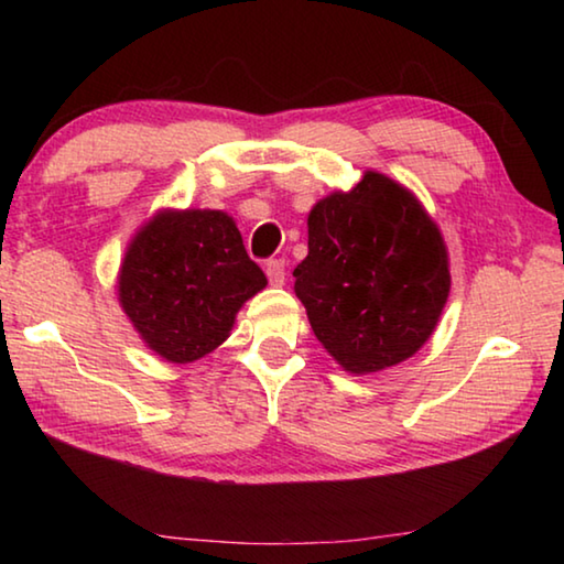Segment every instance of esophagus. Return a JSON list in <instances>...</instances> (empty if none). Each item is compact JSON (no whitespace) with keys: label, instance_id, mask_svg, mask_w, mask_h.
I'll return each mask as SVG.
<instances>
[{"label":"esophagus","instance_id":"1","mask_svg":"<svg viewBox=\"0 0 564 564\" xmlns=\"http://www.w3.org/2000/svg\"><path fill=\"white\" fill-rule=\"evenodd\" d=\"M263 269H265V275H269L271 285H283V281H285V261L283 259L265 261Z\"/></svg>","mask_w":564,"mask_h":564}]
</instances>
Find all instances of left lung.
Masks as SVG:
<instances>
[{"instance_id":"left-lung-1","label":"left lung","mask_w":564,"mask_h":564,"mask_svg":"<svg viewBox=\"0 0 564 564\" xmlns=\"http://www.w3.org/2000/svg\"><path fill=\"white\" fill-rule=\"evenodd\" d=\"M293 275L313 333L350 373L413 356L451 293L437 226L410 191L376 171L313 206L308 256Z\"/></svg>"}]
</instances>
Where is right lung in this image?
<instances>
[{
	"label": "right lung",
	"instance_id": "right-lung-1",
	"mask_svg": "<svg viewBox=\"0 0 564 564\" xmlns=\"http://www.w3.org/2000/svg\"><path fill=\"white\" fill-rule=\"evenodd\" d=\"M265 281L221 212H164L133 238L119 301L141 338L171 362L221 346L241 305Z\"/></svg>",
	"mask_w": 564,
	"mask_h": 564
}]
</instances>
